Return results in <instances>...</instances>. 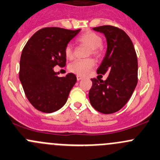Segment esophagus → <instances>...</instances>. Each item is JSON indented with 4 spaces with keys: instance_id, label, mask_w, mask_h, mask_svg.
<instances>
[{
    "instance_id": "1",
    "label": "esophagus",
    "mask_w": 160,
    "mask_h": 160,
    "mask_svg": "<svg viewBox=\"0 0 160 160\" xmlns=\"http://www.w3.org/2000/svg\"><path fill=\"white\" fill-rule=\"evenodd\" d=\"M82 79H83V77H81V76H77V80H82Z\"/></svg>"
}]
</instances>
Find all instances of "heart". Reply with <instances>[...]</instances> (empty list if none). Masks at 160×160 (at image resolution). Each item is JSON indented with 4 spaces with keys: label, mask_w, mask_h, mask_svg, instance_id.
I'll return each mask as SVG.
<instances>
[{
    "label": "heart",
    "mask_w": 160,
    "mask_h": 160,
    "mask_svg": "<svg viewBox=\"0 0 160 160\" xmlns=\"http://www.w3.org/2000/svg\"><path fill=\"white\" fill-rule=\"evenodd\" d=\"M77 41L80 44H83L90 48L88 55H94L96 58H100L103 53L102 48V37L97 32L93 31H88L84 32L77 38ZM65 55L69 59L73 58L74 52L73 48L70 44H68L65 48ZM94 60L92 58H86V59H79L72 62L69 66V69L70 72L80 76L86 75L91 69L94 66Z\"/></svg>",
    "instance_id": "b5f03b06"
}]
</instances>
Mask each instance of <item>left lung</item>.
I'll use <instances>...</instances> for the list:
<instances>
[{"label": "left lung", "mask_w": 160, "mask_h": 160, "mask_svg": "<svg viewBox=\"0 0 160 160\" xmlns=\"http://www.w3.org/2000/svg\"><path fill=\"white\" fill-rule=\"evenodd\" d=\"M93 29L106 37L107 52L97 72L108 76L105 80L91 79L90 102L99 112L111 114L126 105L137 86V55L132 41L123 29L108 25Z\"/></svg>", "instance_id": "1"}]
</instances>
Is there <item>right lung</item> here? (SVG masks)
Listing matches in <instances>:
<instances>
[{"label":"right lung","mask_w":160,"mask_h":160,"mask_svg":"<svg viewBox=\"0 0 160 160\" xmlns=\"http://www.w3.org/2000/svg\"><path fill=\"white\" fill-rule=\"evenodd\" d=\"M80 31V29L43 28L37 31L23 48L19 80L26 98L36 109L51 113L66 104L77 77L70 72L59 77L53 68L66 66L65 48Z\"/></svg>","instance_id":"1"}]
</instances>
